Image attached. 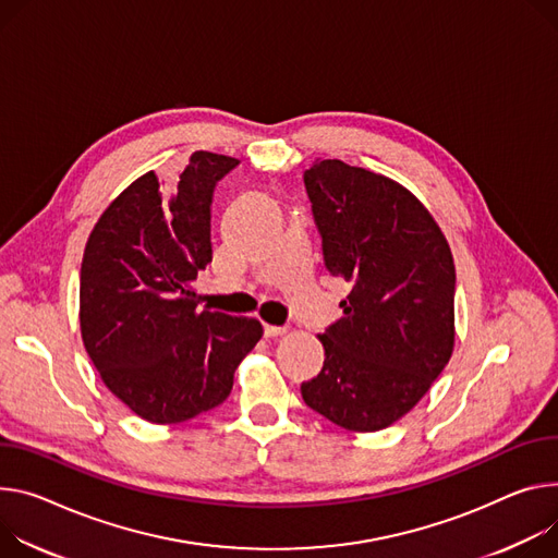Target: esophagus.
Masks as SVG:
<instances>
[{
  "instance_id": "esophagus-1",
  "label": "esophagus",
  "mask_w": 558,
  "mask_h": 558,
  "mask_svg": "<svg viewBox=\"0 0 558 558\" xmlns=\"http://www.w3.org/2000/svg\"><path fill=\"white\" fill-rule=\"evenodd\" d=\"M287 327H276V325H265V336L267 338H276V336H284Z\"/></svg>"
}]
</instances>
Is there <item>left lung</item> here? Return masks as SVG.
I'll list each match as a JSON object with an SVG mask.
<instances>
[{
	"instance_id": "obj_1",
	"label": "left lung",
	"mask_w": 558,
	"mask_h": 558,
	"mask_svg": "<svg viewBox=\"0 0 558 558\" xmlns=\"http://www.w3.org/2000/svg\"><path fill=\"white\" fill-rule=\"evenodd\" d=\"M325 267L351 284L342 318L320 333L325 365L302 398L349 432H378L429 391L453 351L449 244L398 182L318 160L305 171Z\"/></svg>"
}]
</instances>
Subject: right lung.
Returning a JSON list of instances; mask_svg holds the SVG:
<instances>
[{
	"label": "right lung",
	"mask_w": 558,
	"mask_h": 558,
	"mask_svg": "<svg viewBox=\"0 0 558 558\" xmlns=\"http://www.w3.org/2000/svg\"><path fill=\"white\" fill-rule=\"evenodd\" d=\"M235 158L195 150L180 182L126 186L93 227L80 271V327L105 385L148 423H182L227 400L263 338L256 318L199 312L191 287L211 263L216 184Z\"/></svg>",
	"instance_id": "1"
}]
</instances>
